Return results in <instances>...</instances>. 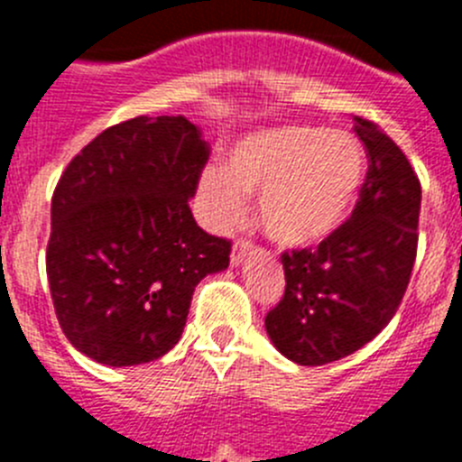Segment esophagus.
Wrapping results in <instances>:
<instances>
[{
	"mask_svg": "<svg viewBox=\"0 0 462 462\" xmlns=\"http://www.w3.org/2000/svg\"><path fill=\"white\" fill-rule=\"evenodd\" d=\"M252 245L247 243V240H238V243L234 245V250H231V266H240L245 261V256L250 254Z\"/></svg>",
	"mask_w": 462,
	"mask_h": 462,
	"instance_id": "obj_1",
	"label": "esophagus"
}]
</instances>
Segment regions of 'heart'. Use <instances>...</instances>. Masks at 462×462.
I'll return each instance as SVG.
<instances>
[{
  "instance_id": "1",
  "label": "heart",
  "mask_w": 462,
  "mask_h": 462,
  "mask_svg": "<svg viewBox=\"0 0 462 462\" xmlns=\"http://www.w3.org/2000/svg\"><path fill=\"white\" fill-rule=\"evenodd\" d=\"M365 175L356 136L317 126H280L236 143L226 169L208 166L199 201L208 226L228 231L259 196L263 234L282 247H312L349 217Z\"/></svg>"
}]
</instances>
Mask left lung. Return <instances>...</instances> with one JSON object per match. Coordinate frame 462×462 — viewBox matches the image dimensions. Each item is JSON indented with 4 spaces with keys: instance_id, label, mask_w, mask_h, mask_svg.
I'll return each instance as SVG.
<instances>
[{
    "instance_id": "1",
    "label": "left lung",
    "mask_w": 462,
    "mask_h": 462,
    "mask_svg": "<svg viewBox=\"0 0 462 462\" xmlns=\"http://www.w3.org/2000/svg\"><path fill=\"white\" fill-rule=\"evenodd\" d=\"M354 120L370 169L352 219L317 250L282 254L287 289L266 317L275 349L298 365L340 361L368 345L393 319L414 268L419 178L377 125Z\"/></svg>"
}]
</instances>
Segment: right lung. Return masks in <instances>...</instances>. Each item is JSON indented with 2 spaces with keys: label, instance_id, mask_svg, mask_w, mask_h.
<instances>
[{
  "label": "right lung",
  "instance_id": "obj_1",
  "mask_svg": "<svg viewBox=\"0 0 462 462\" xmlns=\"http://www.w3.org/2000/svg\"><path fill=\"white\" fill-rule=\"evenodd\" d=\"M208 143L185 116L134 117L94 138L52 194L46 271L64 336L110 368L171 352L194 287L228 268V240L189 210Z\"/></svg>",
  "mask_w": 462,
  "mask_h": 462
}]
</instances>
